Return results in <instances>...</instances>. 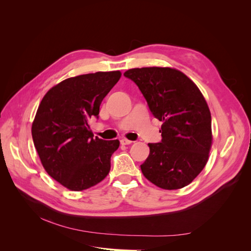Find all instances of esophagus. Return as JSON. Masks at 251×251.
I'll list each match as a JSON object with an SVG mask.
<instances>
[{"mask_svg":"<svg viewBox=\"0 0 251 251\" xmlns=\"http://www.w3.org/2000/svg\"><path fill=\"white\" fill-rule=\"evenodd\" d=\"M120 143H121V144H124V146H128V144L133 143V141H131V140H127V139H126V138H123V139L120 140Z\"/></svg>","mask_w":251,"mask_h":251,"instance_id":"esophagus-1","label":"esophagus"}]
</instances>
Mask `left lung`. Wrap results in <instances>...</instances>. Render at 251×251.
Wrapping results in <instances>:
<instances>
[{
    "instance_id": "1",
    "label": "left lung",
    "mask_w": 251,
    "mask_h": 251,
    "mask_svg": "<svg viewBox=\"0 0 251 251\" xmlns=\"http://www.w3.org/2000/svg\"><path fill=\"white\" fill-rule=\"evenodd\" d=\"M125 76L138 86L150 111L162 121V139L149 143L141 165L149 181L163 189H178L198 176L208 160L211 116L194 81L172 68H135Z\"/></svg>"
}]
</instances>
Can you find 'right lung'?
Wrapping results in <instances>:
<instances>
[{
	"label": "right lung",
	"mask_w": 251,
	"mask_h": 251,
	"mask_svg": "<svg viewBox=\"0 0 251 251\" xmlns=\"http://www.w3.org/2000/svg\"><path fill=\"white\" fill-rule=\"evenodd\" d=\"M119 71L70 77L51 88L32 124V139L44 169L65 187L80 192L110 172L119 141L94 138L89 120L98 118L103 98L119 80Z\"/></svg>",
	"instance_id": "1"
}]
</instances>
